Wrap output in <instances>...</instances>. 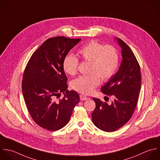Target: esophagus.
<instances>
[{
	"label": "esophagus",
	"instance_id": "esophagus-1",
	"mask_svg": "<svg viewBox=\"0 0 160 160\" xmlns=\"http://www.w3.org/2000/svg\"><path fill=\"white\" fill-rule=\"evenodd\" d=\"M80 100H81L82 101H85V100H88V98H87V97H85V96L80 95Z\"/></svg>",
	"mask_w": 160,
	"mask_h": 160
}]
</instances>
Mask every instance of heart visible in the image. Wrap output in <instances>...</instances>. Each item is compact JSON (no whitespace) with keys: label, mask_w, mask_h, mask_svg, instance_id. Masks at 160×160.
Returning <instances> with one entry per match:
<instances>
[{"label":"heart","mask_w":160,"mask_h":160,"mask_svg":"<svg viewBox=\"0 0 160 160\" xmlns=\"http://www.w3.org/2000/svg\"><path fill=\"white\" fill-rule=\"evenodd\" d=\"M80 57L90 62L89 75L80 76L73 80L72 87L84 94H91L100 83L108 80L115 73L118 65V55L112 46L104 45L96 40H92L78 51ZM78 58L73 55L65 56L63 61V68L70 75H74L77 71Z\"/></svg>","instance_id":"obj_1"}]
</instances>
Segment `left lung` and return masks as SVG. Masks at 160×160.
Instances as JSON below:
<instances>
[{
	"instance_id": "8db88e82",
	"label": "left lung",
	"mask_w": 160,
	"mask_h": 160,
	"mask_svg": "<svg viewBox=\"0 0 160 160\" xmlns=\"http://www.w3.org/2000/svg\"><path fill=\"white\" fill-rule=\"evenodd\" d=\"M122 49L118 70L102 87L101 91L114 97L110 105L93 98L96 107L92 114L93 124L101 130L114 132L131 118L141 89L139 63L130 48L120 38H114Z\"/></svg>"
}]
</instances>
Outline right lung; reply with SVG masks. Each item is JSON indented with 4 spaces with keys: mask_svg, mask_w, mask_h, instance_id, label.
<instances>
[{
    "mask_svg": "<svg viewBox=\"0 0 160 160\" xmlns=\"http://www.w3.org/2000/svg\"><path fill=\"white\" fill-rule=\"evenodd\" d=\"M81 39L59 36L47 39L33 53L25 69L22 93L28 111L42 128L56 131L70 121L78 94L68 91L63 61ZM61 92L62 99L57 100Z\"/></svg>",
    "mask_w": 160,
    "mask_h": 160,
    "instance_id": "obj_1",
    "label": "right lung"
}]
</instances>
